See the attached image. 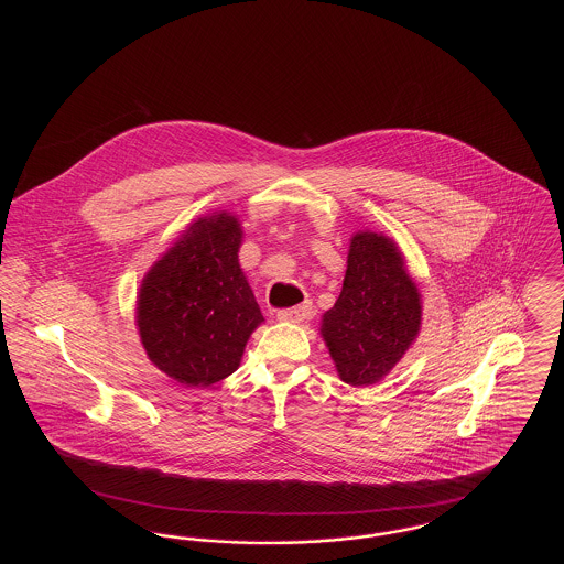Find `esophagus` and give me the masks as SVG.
I'll list each match as a JSON object with an SVG mask.
<instances>
[{"instance_id":"esophagus-1","label":"esophagus","mask_w":564,"mask_h":564,"mask_svg":"<svg viewBox=\"0 0 564 564\" xmlns=\"http://www.w3.org/2000/svg\"><path fill=\"white\" fill-rule=\"evenodd\" d=\"M311 315H313V304H311V302H304V304L294 306V308H281V311L276 313V319H279V322L300 323L304 322V319H308Z\"/></svg>"}]
</instances>
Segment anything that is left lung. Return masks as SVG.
Listing matches in <instances>:
<instances>
[{"instance_id": "left-lung-1", "label": "left lung", "mask_w": 564, "mask_h": 564, "mask_svg": "<svg viewBox=\"0 0 564 564\" xmlns=\"http://www.w3.org/2000/svg\"><path fill=\"white\" fill-rule=\"evenodd\" d=\"M419 327L421 295L395 242L357 232L343 292L323 315V340L338 376L352 387L375 384L402 359Z\"/></svg>"}]
</instances>
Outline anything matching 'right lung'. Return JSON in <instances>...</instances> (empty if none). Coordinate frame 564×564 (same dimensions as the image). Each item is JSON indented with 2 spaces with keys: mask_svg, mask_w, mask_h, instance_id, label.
I'll return each instance as SVG.
<instances>
[{
  "mask_svg": "<svg viewBox=\"0 0 564 564\" xmlns=\"http://www.w3.org/2000/svg\"><path fill=\"white\" fill-rule=\"evenodd\" d=\"M241 237L232 215L200 217L143 279L137 300L143 349L186 387L232 375L264 322L239 267Z\"/></svg>",
  "mask_w": 564,
  "mask_h": 564,
  "instance_id": "add662e5",
  "label": "right lung"
}]
</instances>
